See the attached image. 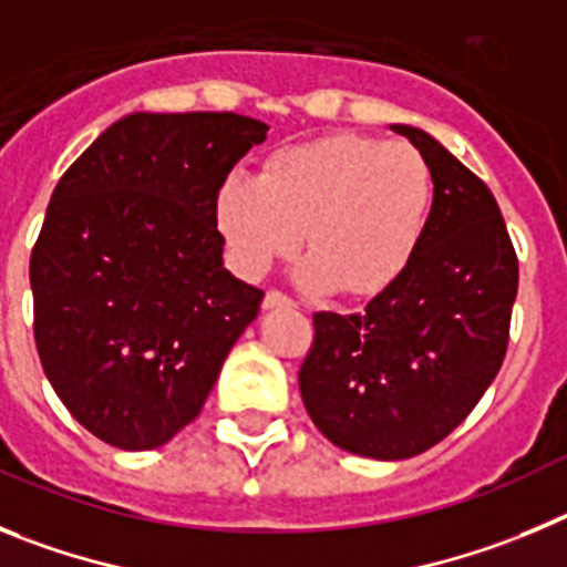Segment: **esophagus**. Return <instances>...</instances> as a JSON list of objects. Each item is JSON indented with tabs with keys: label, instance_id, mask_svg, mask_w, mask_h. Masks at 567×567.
Returning a JSON list of instances; mask_svg holds the SVG:
<instances>
[{
	"label": "esophagus",
	"instance_id": "1",
	"mask_svg": "<svg viewBox=\"0 0 567 567\" xmlns=\"http://www.w3.org/2000/svg\"><path fill=\"white\" fill-rule=\"evenodd\" d=\"M262 308L265 310H274V308H293V299L282 293V290H268L262 299Z\"/></svg>",
	"mask_w": 567,
	"mask_h": 567
}]
</instances>
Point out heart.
<instances>
[{
  "instance_id": "heart-1",
  "label": "heart",
  "mask_w": 567,
  "mask_h": 567,
  "mask_svg": "<svg viewBox=\"0 0 567 567\" xmlns=\"http://www.w3.org/2000/svg\"><path fill=\"white\" fill-rule=\"evenodd\" d=\"M435 183L404 141L330 135L265 161L257 181L231 175L214 197V223L239 274L259 279L305 237L296 282L370 296L404 271L430 226Z\"/></svg>"
}]
</instances>
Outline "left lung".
Wrapping results in <instances>:
<instances>
[{"label": "left lung", "instance_id": "1", "mask_svg": "<svg viewBox=\"0 0 567 567\" xmlns=\"http://www.w3.org/2000/svg\"><path fill=\"white\" fill-rule=\"evenodd\" d=\"M390 130L430 163V226L404 271L361 313H313V347L299 370L321 435L375 461L421 455L474 410L506 359L519 279L486 183L430 132Z\"/></svg>", "mask_w": 567, "mask_h": 567}]
</instances>
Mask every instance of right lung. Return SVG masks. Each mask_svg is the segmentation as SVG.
Masks as SVG:
<instances>
[{"label":"right lung","mask_w":567,"mask_h":567,"mask_svg":"<svg viewBox=\"0 0 567 567\" xmlns=\"http://www.w3.org/2000/svg\"><path fill=\"white\" fill-rule=\"evenodd\" d=\"M268 124L132 112L61 175L33 257V333L70 415L110 446L157 449L200 415L262 290L223 268L214 197Z\"/></svg>","instance_id":"add662e5"}]
</instances>
